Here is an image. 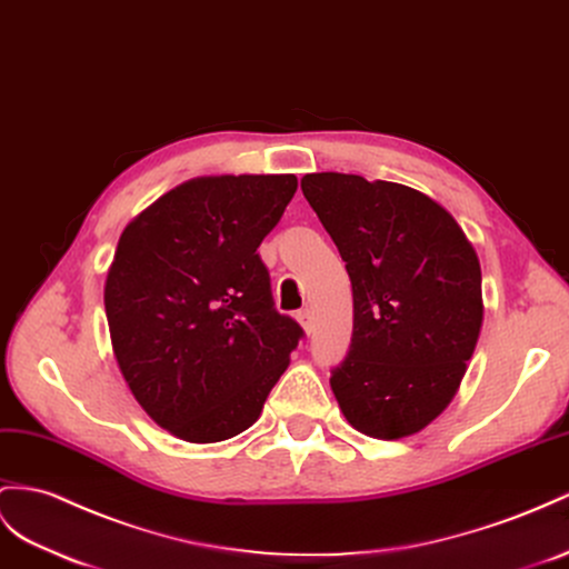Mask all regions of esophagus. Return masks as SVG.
<instances>
[{"label": "esophagus", "mask_w": 569, "mask_h": 569, "mask_svg": "<svg viewBox=\"0 0 569 569\" xmlns=\"http://www.w3.org/2000/svg\"><path fill=\"white\" fill-rule=\"evenodd\" d=\"M298 322L302 325L305 331L312 333V329H315V315H312V310H308V308L300 310V312H298Z\"/></svg>", "instance_id": "34e87169"}]
</instances>
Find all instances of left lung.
Returning <instances> with one entry per match:
<instances>
[{
	"mask_svg": "<svg viewBox=\"0 0 569 569\" xmlns=\"http://www.w3.org/2000/svg\"><path fill=\"white\" fill-rule=\"evenodd\" d=\"M300 187L353 286V339L331 370L333 397L377 440L423 430L457 395L483 322L473 244L406 184L310 172Z\"/></svg>",
	"mask_w": 569,
	"mask_h": 569,
	"instance_id": "8db88e82",
	"label": "left lung"
}]
</instances>
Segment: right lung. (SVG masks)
I'll return each mask as SVG.
<instances>
[{
  "mask_svg": "<svg viewBox=\"0 0 569 569\" xmlns=\"http://www.w3.org/2000/svg\"><path fill=\"white\" fill-rule=\"evenodd\" d=\"M296 174L197 178L120 236L106 315L141 409L187 442L250 428L305 337L276 312L257 247L293 199Z\"/></svg>",
  "mask_w": 569,
  "mask_h": 569,
  "instance_id": "obj_1",
  "label": "right lung"
}]
</instances>
